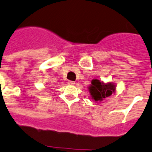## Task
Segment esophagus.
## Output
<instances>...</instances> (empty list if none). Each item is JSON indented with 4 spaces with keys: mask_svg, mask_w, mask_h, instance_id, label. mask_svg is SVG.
<instances>
[{
    "mask_svg": "<svg viewBox=\"0 0 152 152\" xmlns=\"http://www.w3.org/2000/svg\"><path fill=\"white\" fill-rule=\"evenodd\" d=\"M67 83H68V85H74L75 84V81H67Z\"/></svg>",
    "mask_w": 152,
    "mask_h": 152,
    "instance_id": "esophagus-1",
    "label": "esophagus"
}]
</instances>
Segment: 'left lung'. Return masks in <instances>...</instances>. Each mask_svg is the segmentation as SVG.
Masks as SVG:
<instances>
[{
    "label": "left lung",
    "mask_w": 152,
    "mask_h": 152,
    "mask_svg": "<svg viewBox=\"0 0 152 152\" xmlns=\"http://www.w3.org/2000/svg\"><path fill=\"white\" fill-rule=\"evenodd\" d=\"M89 90L92 99L95 101H102L111 96L115 91V88L112 84L105 85L97 79H95L91 81Z\"/></svg>",
    "instance_id": "obj_1"
}]
</instances>
